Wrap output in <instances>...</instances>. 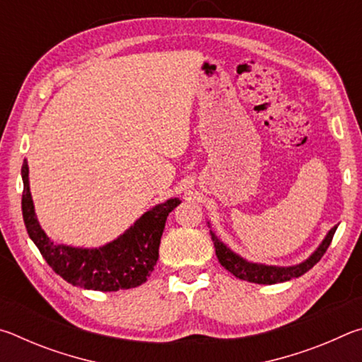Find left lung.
<instances>
[{
	"label": "left lung",
	"mask_w": 362,
	"mask_h": 362,
	"mask_svg": "<svg viewBox=\"0 0 362 362\" xmlns=\"http://www.w3.org/2000/svg\"><path fill=\"white\" fill-rule=\"evenodd\" d=\"M337 226L327 233V236L324 238V241L320 244L313 254H311L305 262L298 263V265L293 267H272V265H263V263H252L244 260L243 257L233 252L225 244L218 240L216 233L211 231L214 247H216V255L225 269L233 274V276L249 281V283L255 284H276V283H284V281H289L292 278H298L305 274L308 269L313 268L317 262L321 260V257L326 254L327 247L332 243V238L335 235Z\"/></svg>",
	"instance_id": "1"
}]
</instances>
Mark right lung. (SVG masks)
<instances>
[{
	"label": "right lung",
	"mask_w": 362,
	"mask_h": 362,
	"mask_svg": "<svg viewBox=\"0 0 362 362\" xmlns=\"http://www.w3.org/2000/svg\"><path fill=\"white\" fill-rule=\"evenodd\" d=\"M22 216L28 236L59 276L83 289L112 292L144 284L156 265L169 212L180 204V199L173 198L155 206L118 240L102 247H71L51 241L40 226L30 194L27 161L22 166Z\"/></svg>",
	"instance_id": "add662e5"
}]
</instances>
